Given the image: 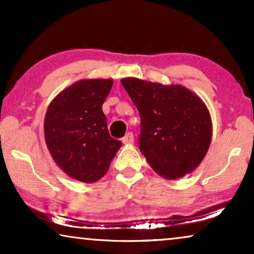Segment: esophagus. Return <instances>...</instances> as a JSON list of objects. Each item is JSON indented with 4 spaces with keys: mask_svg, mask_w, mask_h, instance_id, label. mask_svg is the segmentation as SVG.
I'll list each match as a JSON object with an SVG mask.
<instances>
[{
    "mask_svg": "<svg viewBox=\"0 0 254 254\" xmlns=\"http://www.w3.org/2000/svg\"><path fill=\"white\" fill-rule=\"evenodd\" d=\"M133 142H134V135L133 133H130V131H128V133L123 137V143L131 144Z\"/></svg>",
    "mask_w": 254,
    "mask_h": 254,
    "instance_id": "esophagus-1",
    "label": "esophagus"
}]
</instances>
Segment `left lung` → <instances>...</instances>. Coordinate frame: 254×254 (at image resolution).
Wrapping results in <instances>:
<instances>
[{"mask_svg":"<svg viewBox=\"0 0 254 254\" xmlns=\"http://www.w3.org/2000/svg\"><path fill=\"white\" fill-rule=\"evenodd\" d=\"M121 83L140 113L138 148L149 165L171 180L192 172L211 141V120L202 100L182 85L133 77Z\"/></svg>","mask_w":254,"mask_h":254,"instance_id":"1","label":"left lung"}]
</instances>
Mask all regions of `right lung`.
I'll list each match as a JSON object with an SVG mask.
<instances>
[{"mask_svg": "<svg viewBox=\"0 0 254 254\" xmlns=\"http://www.w3.org/2000/svg\"><path fill=\"white\" fill-rule=\"evenodd\" d=\"M112 79H82L54 98L45 117V140L55 163L71 178L99 180L121 142L111 137L103 104Z\"/></svg>", "mask_w": 254, "mask_h": 254, "instance_id": "obj_1", "label": "right lung"}]
</instances>
